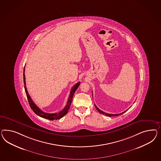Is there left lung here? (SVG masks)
Masks as SVG:
<instances>
[{"instance_id":"1","label":"left lung","mask_w":161,"mask_h":161,"mask_svg":"<svg viewBox=\"0 0 161 161\" xmlns=\"http://www.w3.org/2000/svg\"><path fill=\"white\" fill-rule=\"evenodd\" d=\"M95 107H96V108L98 110V111L100 113L102 114H104V115H107V116H108V117H114V116H118V115H121L122 114L124 113H125L126 111L128 110H126L125 111H124V112H123V113H122L120 114H108V113H104V111H101V110H100V109L98 108L97 106H96V105H95Z\"/></svg>"}]
</instances>
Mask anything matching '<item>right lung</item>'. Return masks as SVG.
<instances>
[{
	"instance_id": "obj_1",
	"label": "right lung",
	"mask_w": 161,
	"mask_h": 161,
	"mask_svg": "<svg viewBox=\"0 0 161 161\" xmlns=\"http://www.w3.org/2000/svg\"><path fill=\"white\" fill-rule=\"evenodd\" d=\"M25 68L23 69V81H24V84H25V89L26 96H27V100H28V101H29V105L31 106V108L32 109V110L33 111V112L35 114H36L37 115H39L40 117L46 118V119H49V120H52H52H54V119H60L61 118L64 117L65 115H66L67 113H68V111H69V107H70V105L71 104L72 99H73V96H74V92H75L76 90L77 89V88H78L80 84V82H78L77 84H75L74 86L73 87V88H71V90L70 92V94H69V97L67 105H65V107L64 108V109L62 111L58 112V113H44L43 111H42L35 104L34 102L33 101V100H31V97H30L28 92H27L26 87V80H25Z\"/></svg>"
}]
</instances>
